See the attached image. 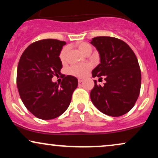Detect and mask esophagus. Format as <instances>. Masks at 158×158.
<instances>
[{"label": "esophagus", "instance_id": "34e87169", "mask_svg": "<svg viewBox=\"0 0 158 158\" xmlns=\"http://www.w3.org/2000/svg\"><path fill=\"white\" fill-rule=\"evenodd\" d=\"M83 81H84V79H83V78H79V79H78V81H79V83L82 82Z\"/></svg>", "mask_w": 158, "mask_h": 158}]
</instances>
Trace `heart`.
<instances>
[{"instance_id":"obj_1","label":"heart","mask_w":158,"mask_h":158,"mask_svg":"<svg viewBox=\"0 0 158 158\" xmlns=\"http://www.w3.org/2000/svg\"><path fill=\"white\" fill-rule=\"evenodd\" d=\"M77 46L79 51L82 52L85 55L87 54H90L92 51V47L91 45L87 42H79L77 44ZM66 54H67V48H63L59 54V58L61 61H64L66 59ZM91 68V65L89 63H85L82 64H78L73 65V66L70 67L69 72L71 75L75 76V77H82L88 73Z\"/></svg>"}]
</instances>
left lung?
Listing matches in <instances>:
<instances>
[{
	"label": "left lung",
	"instance_id": "obj_1",
	"mask_svg": "<svg viewBox=\"0 0 158 158\" xmlns=\"http://www.w3.org/2000/svg\"><path fill=\"white\" fill-rule=\"evenodd\" d=\"M98 50L100 64L92 70V77H104L103 86L90 91V99L98 110L111 117L126 114L135 106L141 86V71L135 52L122 40L108 36L92 39Z\"/></svg>",
	"mask_w": 158,
	"mask_h": 158
}]
</instances>
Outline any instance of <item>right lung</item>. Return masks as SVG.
I'll return each mask as SVG.
<instances>
[{
	"instance_id": "right-lung-1",
	"label": "right lung",
	"mask_w": 158,
	"mask_h": 158,
	"mask_svg": "<svg viewBox=\"0 0 158 158\" xmlns=\"http://www.w3.org/2000/svg\"><path fill=\"white\" fill-rule=\"evenodd\" d=\"M65 41L43 39L27 47L18 65L17 86L27 110L41 119H52L68 108L72 94L78 86L73 76L63 78L61 84L53 82L60 74L62 63L59 54Z\"/></svg>"
}]
</instances>
